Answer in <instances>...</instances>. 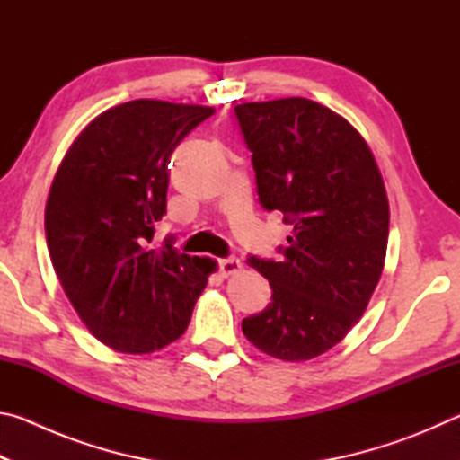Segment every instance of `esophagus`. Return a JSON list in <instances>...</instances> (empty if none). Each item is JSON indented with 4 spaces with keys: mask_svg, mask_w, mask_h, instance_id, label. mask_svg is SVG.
<instances>
[{
    "mask_svg": "<svg viewBox=\"0 0 460 460\" xmlns=\"http://www.w3.org/2000/svg\"><path fill=\"white\" fill-rule=\"evenodd\" d=\"M243 270V266H241V261L237 258H227V260H219V271L221 274L227 278V276H233L237 274V271Z\"/></svg>",
    "mask_w": 460,
    "mask_h": 460,
    "instance_id": "1",
    "label": "esophagus"
}]
</instances>
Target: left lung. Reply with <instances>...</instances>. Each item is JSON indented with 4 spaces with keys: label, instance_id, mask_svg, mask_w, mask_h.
Listing matches in <instances>:
<instances>
[{
    "label": "left lung",
    "instance_id": "obj_1",
    "mask_svg": "<svg viewBox=\"0 0 460 460\" xmlns=\"http://www.w3.org/2000/svg\"><path fill=\"white\" fill-rule=\"evenodd\" d=\"M235 115L266 211L294 231L282 260L249 266L268 278L271 302L247 316V341L282 361H308L359 323L381 278L389 205L359 131L305 97L243 103Z\"/></svg>",
    "mask_w": 460,
    "mask_h": 460
}]
</instances>
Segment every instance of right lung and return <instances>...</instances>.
I'll list each match as a JSON object with an SVG mask.
<instances>
[{
  "mask_svg": "<svg viewBox=\"0 0 460 460\" xmlns=\"http://www.w3.org/2000/svg\"><path fill=\"white\" fill-rule=\"evenodd\" d=\"M213 107L136 99L84 128L46 200V243L87 329L119 353H152L182 337L217 263L162 249L170 154Z\"/></svg>",
  "mask_w": 460,
  "mask_h": 460,
  "instance_id": "right-lung-1",
  "label": "right lung"
}]
</instances>
